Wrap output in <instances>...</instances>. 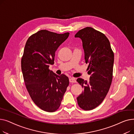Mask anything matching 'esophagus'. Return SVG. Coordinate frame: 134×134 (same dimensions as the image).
Segmentation results:
<instances>
[{
    "mask_svg": "<svg viewBox=\"0 0 134 134\" xmlns=\"http://www.w3.org/2000/svg\"><path fill=\"white\" fill-rule=\"evenodd\" d=\"M69 80V82H71V83H75V82H76V80H75L74 78H70Z\"/></svg>",
    "mask_w": 134,
    "mask_h": 134,
    "instance_id": "esophagus-1",
    "label": "esophagus"
}]
</instances>
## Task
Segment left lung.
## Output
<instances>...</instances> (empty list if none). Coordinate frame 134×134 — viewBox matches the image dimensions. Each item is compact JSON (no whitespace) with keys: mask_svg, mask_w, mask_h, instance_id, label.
Masks as SVG:
<instances>
[{"mask_svg":"<svg viewBox=\"0 0 134 134\" xmlns=\"http://www.w3.org/2000/svg\"><path fill=\"white\" fill-rule=\"evenodd\" d=\"M82 42L85 62L88 63V81L81 78L76 81L83 91L77 97L79 107L84 110L94 109L108 94L113 77L114 54L108 38L102 32L86 27L75 35Z\"/></svg>","mask_w":134,"mask_h":134,"instance_id":"1","label":"left lung"}]
</instances>
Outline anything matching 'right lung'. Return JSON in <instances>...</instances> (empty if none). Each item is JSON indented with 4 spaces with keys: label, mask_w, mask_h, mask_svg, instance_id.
I'll return each instance as SVG.
<instances>
[{
    "label": "right lung",
    "mask_w": 134,
    "mask_h": 134,
    "mask_svg": "<svg viewBox=\"0 0 134 134\" xmlns=\"http://www.w3.org/2000/svg\"><path fill=\"white\" fill-rule=\"evenodd\" d=\"M69 34L41 30L31 35L24 47L21 68L26 88L34 103L47 112L59 108L69 85L67 76L49 69L54 63L55 52Z\"/></svg>",
    "instance_id": "add662e5"
}]
</instances>
